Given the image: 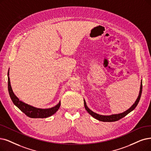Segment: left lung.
<instances>
[{
	"label": "left lung",
	"instance_id": "left-lung-1",
	"mask_svg": "<svg viewBox=\"0 0 151 151\" xmlns=\"http://www.w3.org/2000/svg\"><path fill=\"white\" fill-rule=\"evenodd\" d=\"M142 82L141 80V86H140V90H139V93L138 97L137 98L136 101L134 102V104L132 105L128 110L122 113H119V114H111V115H101V114H99L93 112L90 109H89L88 107L87 106L86 102L85 100H83L84 101V106H85L86 110L91 115L93 116L94 118L99 120V121L101 122H116L118 121V120L122 119V118L124 117L125 116L127 115L128 113H129L131 111H132L133 110H134V108L136 107L139 101V100L141 99V96L142 93Z\"/></svg>",
	"mask_w": 151,
	"mask_h": 151
}]
</instances>
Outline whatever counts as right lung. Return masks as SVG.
<instances>
[{
  "label": "right lung",
  "mask_w": 151,
  "mask_h": 151,
  "mask_svg": "<svg viewBox=\"0 0 151 151\" xmlns=\"http://www.w3.org/2000/svg\"><path fill=\"white\" fill-rule=\"evenodd\" d=\"M8 90L10 96L12 101H13L14 105L17 106L19 109L25 113L27 116L32 118H44L51 116L55 114L58 110L61 105V101H59L58 104L56 106L51 107L50 108H38L33 106L28 105L24 103L22 101L18 99L17 96L14 94L12 88L10 85V81L9 78V70L8 72Z\"/></svg>",
  "instance_id": "add662e5"
}]
</instances>
